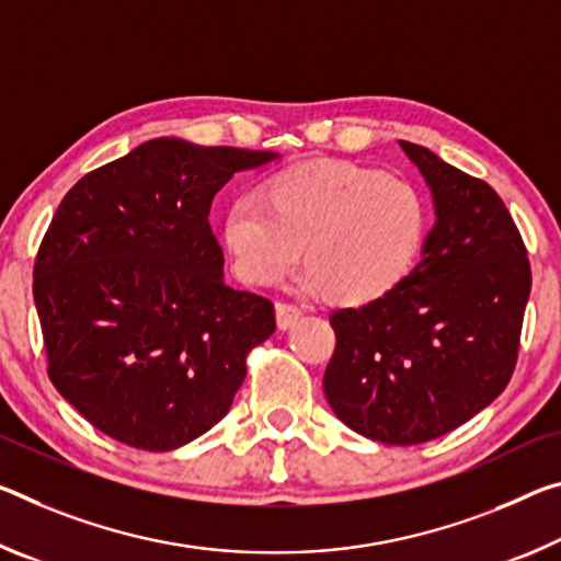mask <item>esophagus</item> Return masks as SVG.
Returning a JSON list of instances; mask_svg holds the SVG:
<instances>
[{
    "mask_svg": "<svg viewBox=\"0 0 561 561\" xmlns=\"http://www.w3.org/2000/svg\"><path fill=\"white\" fill-rule=\"evenodd\" d=\"M301 307H297V305H291V301H277V324H279V329H289V327H295L299 319H301Z\"/></svg>",
    "mask_w": 561,
    "mask_h": 561,
    "instance_id": "34e87169",
    "label": "esophagus"
}]
</instances>
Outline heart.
Listing matches in <instances>:
<instances>
[{"label": "heart", "instance_id": "obj_1", "mask_svg": "<svg viewBox=\"0 0 561 561\" xmlns=\"http://www.w3.org/2000/svg\"><path fill=\"white\" fill-rule=\"evenodd\" d=\"M430 234V202L412 180L354 162L282 169L262 194H239L221 217V242L244 284L272 287L295 270L346 305H367L402 284Z\"/></svg>", "mask_w": 561, "mask_h": 561}]
</instances>
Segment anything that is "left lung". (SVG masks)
Here are the masks:
<instances>
[{"label": "left lung", "mask_w": 561, "mask_h": 561, "mask_svg": "<svg viewBox=\"0 0 561 561\" xmlns=\"http://www.w3.org/2000/svg\"><path fill=\"white\" fill-rule=\"evenodd\" d=\"M399 145L430 184L437 221L394 291L329 317L336 346L324 394L362 437L412 447L469 422L510 385L531 270L492 186Z\"/></svg>", "instance_id": "obj_1"}]
</instances>
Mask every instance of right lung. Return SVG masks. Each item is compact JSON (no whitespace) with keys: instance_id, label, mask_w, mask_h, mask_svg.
<instances>
[{"instance_id":"1","label":"right lung","mask_w":561,"mask_h":561,"mask_svg":"<svg viewBox=\"0 0 561 561\" xmlns=\"http://www.w3.org/2000/svg\"><path fill=\"white\" fill-rule=\"evenodd\" d=\"M274 152L159 137L84 174L34 262L51 385L129 447L169 451L229 412L274 305L225 282L215 194Z\"/></svg>"}]
</instances>
